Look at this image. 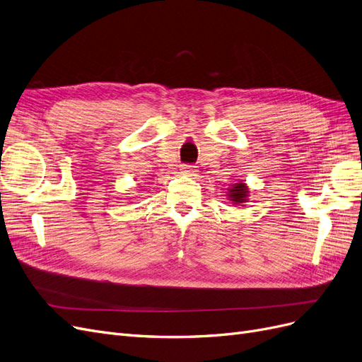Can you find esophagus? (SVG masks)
Masks as SVG:
<instances>
[{"mask_svg":"<svg viewBox=\"0 0 362 362\" xmlns=\"http://www.w3.org/2000/svg\"><path fill=\"white\" fill-rule=\"evenodd\" d=\"M180 170H181V173H184V175H189V177H193V175H196V172H198V169H196V166H192V164H182Z\"/></svg>","mask_w":362,"mask_h":362,"instance_id":"34e87169","label":"esophagus"}]
</instances>
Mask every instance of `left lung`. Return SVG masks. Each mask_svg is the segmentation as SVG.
<instances>
[{
	"instance_id": "obj_1",
	"label": "left lung",
	"mask_w": 362,
	"mask_h": 362,
	"mask_svg": "<svg viewBox=\"0 0 362 362\" xmlns=\"http://www.w3.org/2000/svg\"><path fill=\"white\" fill-rule=\"evenodd\" d=\"M226 196H228V201H231L234 205H243L245 202H247L249 199V187L247 184L243 181H238L231 184V187L226 189Z\"/></svg>"
}]
</instances>
